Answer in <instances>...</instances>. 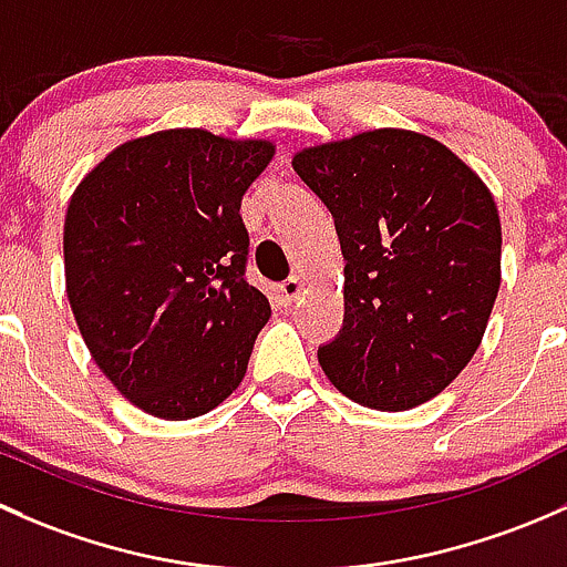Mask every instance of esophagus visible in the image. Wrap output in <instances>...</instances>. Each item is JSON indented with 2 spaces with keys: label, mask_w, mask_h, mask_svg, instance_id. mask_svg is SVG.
<instances>
[{
  "label": "esophagus",
  "mask_w": 567,
  "mask_h": 567,
  "mask_svg": "<svg viewBox=\"0 0 567 567\" xmlns=\"http://www.w3.org/2000/svg\"><path fill=\"white\" fill-rule=\"evenodd\" d=\"M300 291H302V281L297 276L286 278V281L278 286V297H281L284 306H291V302H295L297 297H300Z\"/></svg>",
  "instance_id": "34e87169"
}]
</instances>
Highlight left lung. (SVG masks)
<instances>
[{
    "label": "left lung",
    "mask_w": 567,
    "mask_h": 567,
    "mask_svg": "<svg viewBox=\"0 0 567 567\" xmlns=\"http://www.w3.org/2000/svg\"><path fill=\"white\" fill-rule=\"evenodd\" d=\"M336 220L343 324L319 365L354 404L401 412L472 360L499 291L502 229L486 185L423 133L369 131L291 161Z\"/></svg>",
    "instance_id": "8db88e82"
}]
</instances>
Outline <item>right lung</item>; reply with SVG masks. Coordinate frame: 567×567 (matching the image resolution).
<instances>
[{
  "label": "right lung",
  "instance_id": "add662e5",
  "mask_svg": "<svg viewBox=\"0 0 567 567\" xmlns=\"http://www.w3.org/2000/svg\"><path fill=\"white\" fill-rule=\"evenodd\" d=\"M272 153L198 127L161 131L116 147L70 198V308L138 410L198 417L243 382L270 302L245 278L240 204Z\"/></svg>",
  "mask_w": 567,
  "mask_h": 567
}]
</instances>
